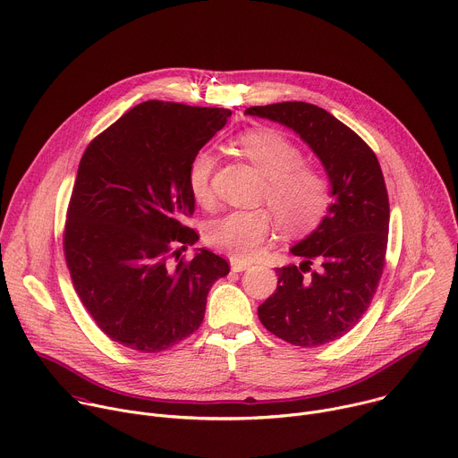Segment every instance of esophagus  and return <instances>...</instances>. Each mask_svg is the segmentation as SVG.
Masks as SVG:
<instances>
[{"label": "esophagus", "instance_id": "1", "mask_svg": "<svg viewBox=\"0 0 458 458\" xmlns=\"http://www.w3.org/2000/svg\"><path fill=\"white\" fill-rule=\"evenodd\" d=\"M230 267H232V272H244V270H248L251 265L246 263V260H241V259H237V257H232V259H230Z\"/></svg>", "mask_w": 458, "mask_h": 458}]
</instances>
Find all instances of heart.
Listing matches in <instances>:
<instances>
[{"mask_svg": "<svg viewBox=\"0 0 458 458\" xmlns=\"http://www.w3.org/2000/svg\"><path fill=\"white\" fill-rule=\"evenodd\" d=\"M237 147L267 177L263 199L272 207L281 228L302 233L317 228L330 210L332 193L326 177L302 165L301 150L279 130L255 128L237 138ZM216 154L201 148L193 154L186 182L191 198L199 205L212 203V174ZM274 217L267 208L233 210L208 223L207 241L239 259H251L268 239Z\"/></svg>", "mask_w": 458, "mask_h": 458, "instance_id": "obj_1", "label": "heart"}]
</instances>
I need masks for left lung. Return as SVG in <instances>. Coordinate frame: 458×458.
<instances>
[{"label":"left lung","mask_w":458,"mask_h":458,"mask_svg":"<svg viewBox=\"0 0 458 458\" xmlns=\"http://www.w3.org/2000/svg\"><path fill=\"white\" fill-rule=\"evenodd\" d=\"M244 114L293 130L328 175V214L290 248L301 265L276 270L277 290L257 310L265 328L290 344H328L359 322L382 276L389 203L380 165L352 128L315 105L284 101Z\"/></svg>","instance_id":"1"}]
</instances>
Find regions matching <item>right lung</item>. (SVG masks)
<instances>
[{"mask_svg": "<svg viewBox=\"0 0 458 458\" xmlns=\"http://www.w3.org/2000/svg\"><path fill=\"white\" fill-rule=\"evenodd\" d=\"M230 115L145 101L87 147L63 248L83 306L114 343L141 353L172 348L199 328L212 284L228 276L214 251L179 260L174 246L199 239L182 225L195 207L186 170Z\"/></svg>", "mask_w": 458, "mask_h": 458, "instance_id": "obj_1", "label": "right lung"}]
</instances>
